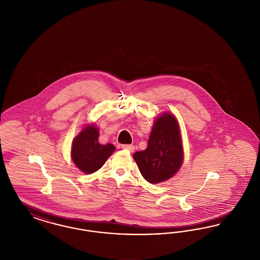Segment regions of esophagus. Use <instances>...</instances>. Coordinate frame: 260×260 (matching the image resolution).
Segmentation results:
<instances>
[{
    "instance_id": "obj_1",
    "label": "esophagus",
    "mask_w": 260,
    "mask_h": 260,
    "mask_svg": "<svg viewBox=\"0 0 260 260\" xmlns=\"http://www.w3.org/2000/svg\"><path fill=\"white\" fill-rule=\"evenodd\" d=\"M124 150H127L129 152H134L135 151V146L134 145H131V144H124L122 146Z\"/></svg>"
}]
</instances>
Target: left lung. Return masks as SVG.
<instances>
[{
    "label": "left lung",
    "instance_id": "1",
    "mask_svg": "<svg viewBox=\"0 0 260 260\" xmlns=\"http://www.w3.org/2000/svg\"><path fill=\"white\" fill-rule=\"evenodd\" d=\"M133 157L151 184L167 181L180 170L184 152L180 126L173 114L164 112L155 118L147 148L136 152Z\"/></svg>",
    "mask_w": 260,
    "mask_h": 260
}]
</instances>
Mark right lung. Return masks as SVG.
Wrapping results in <instances>:
<instances>
[{"mask_svg": "<svg viewBox=\"0 0 260 260\" xmlns=\"http://www.w3.org/2000/svg\"><path fill=\"white\" fill-rule=\"evenodd\" d=\"M99 137V127L91 123L86 124L72 141V161L86 174L98 172L116 149L111 143L100 144Z\"/></svg>", "mask_w": 260, "mask_h": 260, "instance_id": "add662e5", "label": "right lung"}]
</instances>
